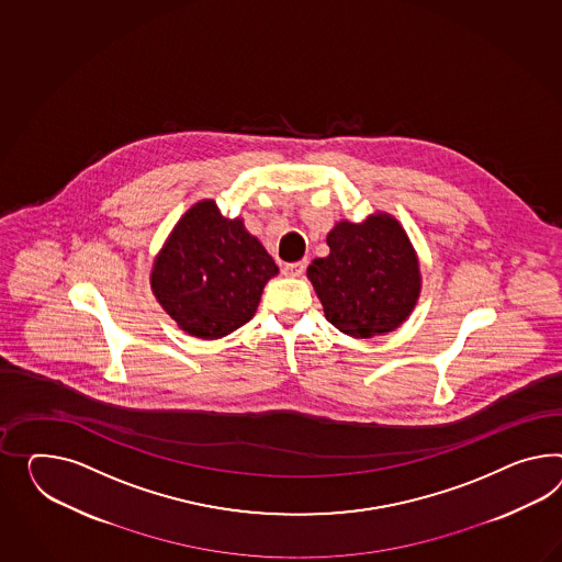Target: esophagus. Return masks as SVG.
Wrapping results in <instances>:
<instances>
[{
  "mask_svg": "<svg viewBox=\"0 0 562 562\" xmlns=\"http://www.w3.org/2000/svg\"><path fill=\"white\" fill-rule=\"evenodd\" d=\"M305 267H307V262L305 260H300V262H289L283 267V274H288V277H302L303 271H305Z\"/></svg>",
  "mask_w": 562,
  "mask_h": 562,
  "instance_id": "34e87169",
  "label": "esophagus"
}]
</instances>
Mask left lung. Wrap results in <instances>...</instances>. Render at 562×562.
I'll return each mask as SVG.
<instances>
[{
    "label": "left lung",
    "instance_id": "1",
    "mask_svg": "<svg viewBox=\"0 0 562 562\" xmlns=\"http://www.w3.org/2000/svg\"><path fill=\"white\" fill-rule=\"evenodd\" d=\"M326 243L330 255L307 267V277L331 326L355 338H373L402 326L419 288V262L402 224L373 214L360 224L338 222Z\"/></svg>",
    "mask_w": 562,
    "mask_h": 562
}]
</instances>
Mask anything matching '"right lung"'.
Masks as SVG:
<instances>
[{"label":"right lung","mask_w":562,"mask_h":562,"mask_svg":"<svg viewBox=\"0 0 562 562\" xmlns=\"http://www.w3.org/2000/svg\"><path fill=\"white\" fill-rule=\"evenodd\" d=\"M277 273L273 257L243 220H228L216 203L203 200L183 214L160 248L150 288L181 330L216 340L255 316L262 289Z\"/></svg>","instance_id":"add662e5"}]
</instances>
